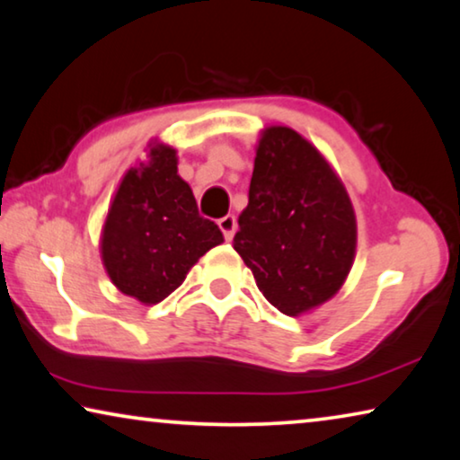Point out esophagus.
<instances>
[{
  "instance_id": "obj_1",
  "label": "esophagus",
  "mask_w": 460,
  "mask_h": 460,
  "mask_svg": "<svg viewBox=\"0 0 460 460\" xmlns=\"http://www.w3.org/2000/svg\"><path fill=\"white\" fill-rule=\"evenodd\" d=\"M217 225H219V229L223 231V237L227 239V241H231V239H233V235H235V231H237V221H235V217H233V215L223 217V219L217 221Z\"/></svg>"
}]
</instances>
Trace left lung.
<instances>
[{
    "label": "left lung",
    "instance_id": "8db88e82",
    "mask_svg": "<svg viewBox=\"0 0 460 460\" xmlns=\"http://www.w3.org/2000/svg\"><path fill=\"white\" fill-rule=\"evenodd\" d=\"M355 241L351 200L316 147L290 128L263 131L233 247L270 305L296 316L329 300Z\"/></svg>",
    "mask_w": 460,
    "mask_h": 460
}]
</instances>
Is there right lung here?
<instances>
[{
  "instance_id": "obj_1",
  "label": "right lung",
  "mask_w": 460,
  "mask_h": 460,
  "mask_svg": "<svg viewBox=\"0 0 460 460\" xmlns=\"http://www.w3.org/2000/svg\"><path fill=\"white\" fill-rule=\"evenodd\" d=\"M150 155V164L123 176L101 237L111 282L144 305L172 294L200 255L223 241L219 227L199 215L172 147L155 146Z\"/></svg>"
}]
</instances>
